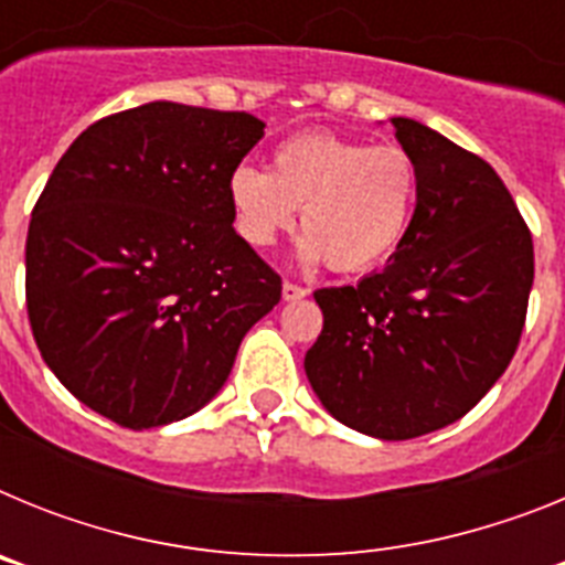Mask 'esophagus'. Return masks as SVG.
Returning a JSON list of instances; mask_svg holds the SVG:
<instances>
[{
    "instance_id": "obj_1",
    "label": "esophagus",
    "mask_w": 565,
    "mask_h": 565,
    "mask_svg": "<svg viewBox=\"0 0 565 565\" xmlns=\"http://www.w3.org/2000/svg\"><path fill=\"white\" fill-rule=\"evenodd\" d=\"M282 297H286L288 302H294V299L308 297V288L297 286V282H282Z\"/></svg>"
}]
</instances>
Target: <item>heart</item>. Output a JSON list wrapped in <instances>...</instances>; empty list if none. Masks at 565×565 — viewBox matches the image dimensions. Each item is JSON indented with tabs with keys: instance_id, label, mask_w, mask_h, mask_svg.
<instances>
[{
	"instance_id": "obj_1",
	"label": "heart",
	"mask_w": 565,
	"mask_h": 565,
	"mask_svg": "<svg viewBox=\"0 0 565 565\" xmlns=\"http://www.w3.org/2000/svg\"><path fill=\"white\" fill-rule=\"evenodd\" d=\"M418 169L398 143L337 132H302L274 149L271 172L239 163L228 178L234 226L254 248H268L299 226L306 259L326 257L337 271L379 266L402 246L413 223Z\"/></svg>"
}]
</instances>
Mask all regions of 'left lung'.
Listing matches in <instances>:
<instances>
[{
	"mask_svg": "<svg viewBox=\"0 0 565 565\" xmlns=\"http://www.w3.org/2000/svg\"><path fill=\"white\" fill-rule=\"evenodd\" d=\"M413 223L384 271L313 291L322 333L306 373L333 418L384 441L441 430L501 379L535 279L532 232L498 172L411 118Z\"/></svg>",
	"mask_w": 565,
	"mask_h": 565,
	"instance_id": "8db88e82",
	"label": "left lung"
}]
</instances>
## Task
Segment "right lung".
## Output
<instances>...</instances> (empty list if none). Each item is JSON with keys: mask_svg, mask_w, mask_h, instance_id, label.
Listing matches in <instances>:
<instances>
[{"mask_svg": "<svg viewBox=\"0 0 565 565\" xmlns=\"http://www.w3.org/2000/svg\"><path fill=\"white\" fill-rule=\"evenodd\" d=\"M263 127L141 104L89 124L44 183L24 243L30 331L58 382L109 422L147 430L201 411L282 297L228 201Z\"/></svg>", "mask_w": 565, "mask_h": 565, "instance_id": "add662e5", "label": "right lung"}]
</instances>
